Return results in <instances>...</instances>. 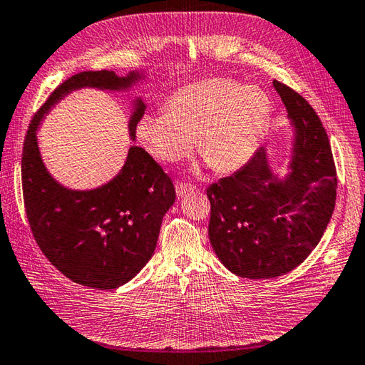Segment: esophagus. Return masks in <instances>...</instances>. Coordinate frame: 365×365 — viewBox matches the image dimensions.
<instances>
[{"instance_id": "1", "label": "esophagus", "mask_w": 365, "mask_h": 365, "mask_svg": "<svg viewBox=\"0 0 365 365\" xmlns=\"http://www.w3.org/2000/svg\"><path fill=\"white\" fill-rule=\"evenodd\" d=\"M196 187L195 185H188V183H182V182H177L175 183V192L178 197H183L185 195H188V192H195Z\"/></svg>"}]
</instances>
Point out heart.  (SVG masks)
<instances>
[{"instance_id": "1", "label": "heart", "mask_w": 365, "mask_h": 365, "mask_svg": "<svg viewBox=\"0 0 365 365\" xmlns=\"http://www.w3.org/2000/svg\"><path fill=\"white\" fill-rule=\"evenodd\" d=\"M270 118V101L258 87L207 78L170 95L166 112L145 113L135 133L148 153L173 164L197 153L218 174L237 173L253 158Z\"/></svg>"}]
</instances>
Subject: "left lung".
I'll return each mask as SVG.
<instances>
[{
    "mask_svg": "<svg viewBox=\"0 0 365 365\" xmlns=\"http://www.w3.org/2000/svg\"><path fill=\"white\" fill-rule=\"evenodd\" d=\"M274 87L292 125L288 173H274L259 147L247 166L207 190L210 244L227 270L252 280L296 269L323 237L337 195L332 150L317 112L284 83L274 81Z\"/></svg>",
    "mask_w": 365,
    "mask_h": 365,
    "instance_id": "1",
    "label": "left lung"
}]
</instances>
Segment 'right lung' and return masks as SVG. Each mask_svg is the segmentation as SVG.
I'll list each match as a JSON object with an SVG mask.
<instances>
[{
    "label": "right lung",
    "mask_w": 365,
    "mask_h": 365,
    "mask_svg": "<svg viewBox=\"0 0 365 365\" xmlns=\"http://www.w3.org/2000/svg\"><path fill=\"white\" fill-rule=\"evenodd\" d=\"M145 81L144 71L125 77L113 71H85L56 88L36 112L21 155V185L31 232L47 259L74 283L113 289L138 275L158 242L163 217L175 202L168 174L144 148L131 145L120 173L101 187L71 190L48 173L38 145L46 113L81 88L128 91ZM145 112L142 98L133 101L130 135Z\"/></svg>",
    "instance_id": "add662e5"
}]
</instances>
